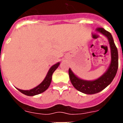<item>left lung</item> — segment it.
Returning a JSON list of instances; mask_svg holds the SVG:
<instances>
[{
  "label": "left lung",
  "mask_w": 123,
  "mask_h": 123,
  "mask_svg": "<svg viewBox=\"0 0 123 123\" xmlns=\"http://www.w3.org/2000/svg\"><path fill=\"white\" fill-rule=\"evenodd\" d=\"M96 31L105 36L109 39L111 50V63L109 69L101 77L93 81L84 80L79 79L74 75L70 68L69 69V79L73 87L79 91L87 94L98 93L107 87L114 79L118 69V52L111 34L101 27L97 28Z\"/></svg>",
  "instance_id": "1"
}]
</instances>
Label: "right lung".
I'll use <instances>...</instances> for the list:
<instances>
[{"instance_id": "obj_1", "label": "right lung", "mask_w": 123, "mask_h": 123, "mask_svg": "<svg viewBox=\"0 0 123 123\" xmlns=\"http://www.w3.org/2000/svg\"><path fill=\"white\" fill-rule=\"evenodd\" d=\"M59 64V62H58V63L55 64V65L52 66V67L50 68V69H49V71H48V73H47V75H46V77H45V79H44V80L43 81L39 86H37L35 88H34V89L31 90H27V91H25V90H21L19 89H18V90L19 91L21 92L22 93L24 94H25L27 96L37 95V94H39L43 92L50 86L51 81H52V74L55 71V70L57 68Z\"/></svg>"}]
</instances>
